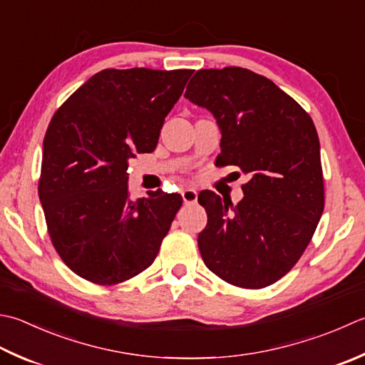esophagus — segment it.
Wrapping results in <instances>:
<instances>
[{
    "label": "esophagus",
    "mask_w": 365,
    "mask_h": 365,
    "mask_svg": "<svg viewBox=\"0 0 365 365\" xmlns=\"http://www.w3.org/2000/svg\"><path fill=\"white\" fill-rule=\"evenodd\" d=\"M182 197L185 204H195L197 201V192L192 188H187L182 191Z\"/></svg>",
    "instance_id": "34e87169"
}]
</instances>
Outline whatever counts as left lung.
I'll list each match as a JSON object with an SVG mask.
<instances>
[{
    "mask_svg": "<svg viewBox=\"0 0 365 365\" xmlns=\"http://www.w3.org/2000/svg\"><path fill=\"white\" fill-rule=\"evenodd\" d=\"M185 98L215 117L220 166L252 175L237 205L212 191L199 195L207 212L199 252L221 280L266 288L294 267L323 215L317 128L289 95L245 68L197 71Z\"/></svg>",
    "mask_w": 365,
    "mask_h": 365,
    "instance_id": "obj_1",
    "label": "left lung"
}]
</instances>
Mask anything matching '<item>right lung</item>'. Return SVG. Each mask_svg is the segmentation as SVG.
Masks as SVG:
<instances>
[{
	"mask_svg": "<svg viewBox=\"0 0 365 365\" xmlns=\"http://www.w3.org/2000/svg\"><path fill=\"white\" fill-rule=\"evenodd\" d=\"M191 69H104L53 113L44 138L39 199L63 262L96 284L130 280L152 266L180 195L133 201L128 161L156 148Z\"/></svg>",
	"mask_w": 365,
	"mask_h": 365,
	"instance_id": "add662e5",
	"label": "right lung"
}]
</instances>
